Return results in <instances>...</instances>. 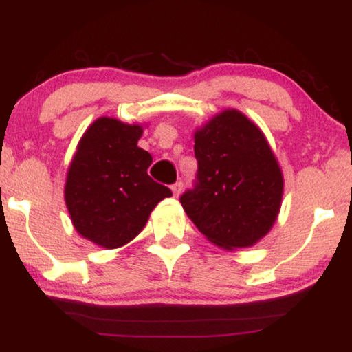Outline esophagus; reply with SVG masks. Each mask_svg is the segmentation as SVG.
<instances>
[{
	"label": "esophagus",
	"mask_w": 352,
	"mask_h": 352,
	"mask_svg": "<svg viewBox=\"0 0 352 352\" xmlns=\"http://www.w3.org/2000/svg\"><path fill=\"white\" fill-rule=\"evenodd\" d=\"M182 188H184V184H182V182H177V184H173V185H172V192H173V195L179 197L180 193H182Z\"/></svg>",
	"instance_id": "esophagus-1"
}]
</instances>
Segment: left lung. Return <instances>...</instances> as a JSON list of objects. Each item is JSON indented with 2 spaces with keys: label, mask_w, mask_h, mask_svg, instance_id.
<instances>
[{
  "label": "left lung",
  "mask_w": 352,
  "mask_h": 352,
  "mask_svg": "<svg viewBox=\"0 0 352 352\" xmlns=\"http://www.w3.org/2000/svg\"><path fill=\"white\" fill-rule=\"evenodd\" d=\"M197 185L180 197L210 243L248 248L273 228L281 208L283 172L261 129L236 109L213 116L193 134Z\"/></svg>",
  "instance_id": "left-lung-1"
}]
</instances>
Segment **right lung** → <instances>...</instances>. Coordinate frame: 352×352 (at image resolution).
<instances>
[{
    "label": "right lung",
    "mask_w": 352,
    "mask_h": 352,
    "mask_svg": "<svg viewBox=\"0 0 352 352\" xmlns=\"http://www.w3.org/2000/svg\"><path fill=\"white\" fill-rule=\"evenodd\" d=\"M140 124L99 117L80 137L67 168L64 200L76 232L100 248L127 245L170 188L153 182L152 155L137 142Z\"/></svg>",
    "instance_id": "right-lung-1"
}]
</instances>
